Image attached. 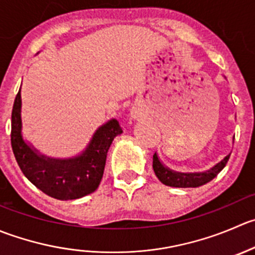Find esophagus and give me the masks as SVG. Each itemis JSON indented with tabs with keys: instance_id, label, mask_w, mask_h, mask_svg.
Instances as JSON below:
<instances>
[{
	"instance_id": "obj_1",
	"label": "esophagus",
	"mask_w": 255,
	"mask_h": 255,
	"mask_svg": "<svg viewBox=\"0 0 255 255\" xmlns=\"http://www.w3.org/2000/svg\"><path fill=\"white\" fill-rule=\"evenodd\" d=\"M132 116H133V118H138V116H139V112H138V111H132Z\"/></svg>"
}]
</instances>
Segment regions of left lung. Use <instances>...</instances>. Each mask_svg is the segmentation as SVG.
I'll use <instances>...</instances> for the list:
<instances>
[{
  "mask_svg": "<svg viewBox=\"0 0 255 255\" xmlns=\"http://www.w3.org/2000/svg\"><path fill=\"white\" fill-rule=\"evenodd\" d=\"M229 157H231V154L226 155L221 162L217 163L214 167H212L209 170H206V172L180 173L174 172V170L165 167L159 160L157 153H154V155H153V170L163 184L177 188H196L201 187V185L206 184V183L211 182L213 178H216L217 174L226 167Z\"/></svg>",
  "mask_w": 255,
  "mask_h": 255,
  "instance_id": "1",
  "label": "left lung"
}]
</instances>
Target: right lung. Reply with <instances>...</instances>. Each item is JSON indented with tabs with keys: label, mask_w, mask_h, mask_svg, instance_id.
Segmentation results:
<instances>
[{
	"label": "right lung",
	"mask_w": 255,
	"mask_h": 255,
	"mask_svg": "<svg viewBox=\"0 0 255 255\" xmlns=\"http://www.w3.org/2000/svg\"><path fill=\"white\" fill-rule=\"evenodd\" d=\"M21 88L14 98L11 121V145L14 158L27 179L43 193L59 201L91 194L103 177L107 152L113 139L123 132L112 118L101 126L86 149L72 158H51L41 154L22 135Z\"/></svg>",
	"instance_id": "1"
}]
</instances>
